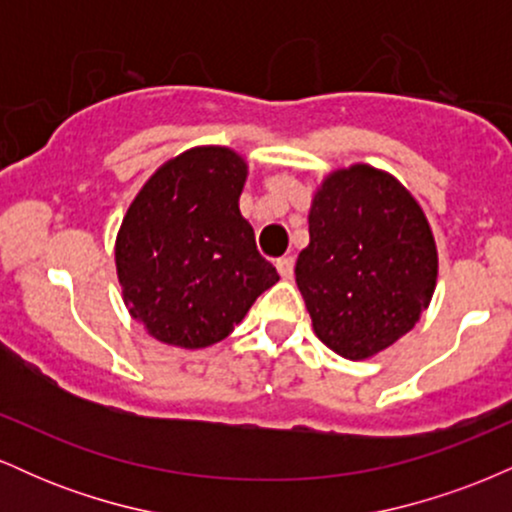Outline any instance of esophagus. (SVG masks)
<instances>
[{"label":"esophagus","mask_w":512,"mask_h":512,"mask_svg":"<svg viewBox=\"0 0 512 512\" xmlns=\"http://www.w3.org/2000/svg\"><path fill=\"white\" fill-rule=\"evenodd\" d=\"M276 272H279L281 279H291L293 276V257H279V260L274 262Z\"/></svg>","instance_id":"34e87169"}]
</instances>
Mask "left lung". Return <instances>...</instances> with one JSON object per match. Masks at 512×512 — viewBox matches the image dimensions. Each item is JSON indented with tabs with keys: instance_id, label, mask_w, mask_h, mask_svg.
Wrapping results in <instances>:
<instances>
[{
	"instance_id": "8db88e82",
	"label": "left lung",
	"mask_w": 512,
	"mask_h": 512,
	"mask_svg": "<svg viewBox=\"0 0 512 512\" xmlns=\"http://www.w3.org/2000/svg\"><path fill=\"white\" fill-rule=\"evenodd\" d=\"M310 243L296 260L313 330L349 361L404 337L431 303L438 250L424 209L385 170H332L308 214Z\"/></svg>"
}]
</instances>
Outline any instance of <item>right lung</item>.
Listing matches in <instances>:
<instances>
[{
    "label": "right lung",
    "instance_id": "add662e5",
    "mask_svg": "<svg viewBox=\"0 0 512 512\" xmlns=\"http://www.w3.org/2000/svg\"><path fill=\"white\" fill-rule=\"evenodd\" d=\"M248 161L228 146L170 158L129 204L115 240L129 315L158 342L207 349L243 322L279 274L238 207Z\"/></svg>",
    "mask_w": 512,
    "mask_h": 512
}]
</instances>
